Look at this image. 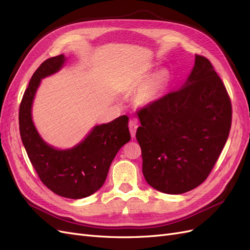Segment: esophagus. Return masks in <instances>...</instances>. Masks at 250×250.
I'll return each mask as SVG.
<instances>
[{"mask_svg":"<svg viewBox=\"0 0 250 250\" xmlns=\"http://www.w3.org/2000/svg\"><path fill=\"white\" fill-rule=\"evenodd\" d=\"M138 126H139L138 120L135 119V118L130 119V121H129V130H130V134H131L132 138L135 137V132H137Z\"/></svg>","mask_w":250,"mask_h":250,"instance_id":"obj_1","label":"esophagus"}]
</instances>
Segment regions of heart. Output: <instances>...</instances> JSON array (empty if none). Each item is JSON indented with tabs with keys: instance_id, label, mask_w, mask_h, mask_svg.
Here are the masks:
<instances>
[{
	"instance_id": "obj_1",
	"label": "heart",
	"mask_w": 250,
	"mask_h": 250,
	"mask_svg": "<svg viewBox=\"0 0 250 250\" xmlns=\"http://www.w3.org/2000/svg\"><path fill=\"white\" fill-rule=\"evenodd\" d=\"M162 81H163V77H161L160 79H158L156 81V83H154V85L149 89V92L147 94V99H150V98H152L157 93V90L160 89V87L162 86Z\"/></svg>"
}]
</instances>
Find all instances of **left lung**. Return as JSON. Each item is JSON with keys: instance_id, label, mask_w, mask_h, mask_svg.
<instances>
[{"instance_id": "8db88e82", "label": "left lung", "mask_w": 250, "mask_h": 250, "mask_svg": "<svg viewBox=\"0 0 250 250\" xmlns=\"http://www.w3.org/2000/svg\"><path fill=\"white\" fill-rule=\"evenodd\" d=\"M231 102L210 62L195 55L183 87L138 111L143 174L155 190L183 194L201 185L220 156L231 126Z\"/></svg>"}]
</instances>
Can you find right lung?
Instances as JSON below:
<instances>
[{"instance_id": "right-lung-1", "label": "right lung", "mask_w": 250, "mask_h": 250, "mask_svg": "<svg viewBox=\"0 0 250 250\" xmlns=\"http://www.w3.org/2000/svg\"><path fill=\"white\" fill-rule=\"evenodd\" d=\"M64 59L63 54L51 57L34 72L20 105V133L42 183L59 196L80 199L103 186L118 151L130 141L129 119L121 116L110 123L96 126L84 141L69 150H57L44 143L32 122V101L41 79L57 72Z\"/></svg>"}]
</instances>
